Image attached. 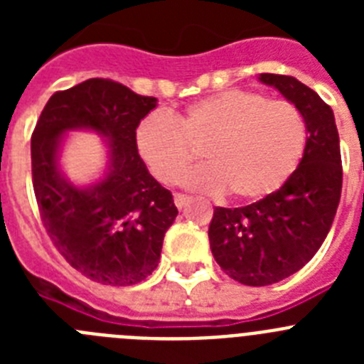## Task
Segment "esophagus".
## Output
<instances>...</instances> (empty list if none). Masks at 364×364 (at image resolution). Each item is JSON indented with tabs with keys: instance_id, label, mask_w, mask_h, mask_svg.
I'll list each match as a JSON object with an SVG mask.
<instances>
[{
	"instance_id": "esophagus-1",
	"label": "esophagus",
	"mask_w": 364,
	"mask_h": 364,
	"mask_svg": "<svg viewBox=\"0 0 364 364\" xmlns=\"http://www.w3.org/2000/svg\"><path fill=\"white\" fill-rule=\"evenodd\" d=\"M189 202H191V197H188V195H180V193H176L175 195V205L178 208V210H184Z\"/></svg>"
}]
</instances>
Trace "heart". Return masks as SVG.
I'll return each instance as SVG.
<instances>
[{
  "label": "heart",
  "mask_w": 364,
  "mask_h": 364,
  "mask_svg": "<svg viewBox=\"0 0 364 364\" xmlns=\"http://www.w3.org/2000/svg\"><path fill=\"white\" fill-rule=\"evenodd\" d=\"M306 122L290 102L230 89L188 105L175 118L149 112L136 127V149L151 175L175 184L202 147L208 164L186 176L195 191L259 200L284 186L306 149Z\"/></svg>",
  "instance_id": "heart-1"
}]
</instances>
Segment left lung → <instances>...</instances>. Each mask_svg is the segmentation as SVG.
Segmentation results:
<instances>
[{
	"mask_svg": "<svg viewBox=\"0 0 364 364\" xmlns=\"http://www.w3.org/2000/svg\"><path fill=\"white\" fill-rule=\"evenodd\" d=\"M306 122V149L294 175L262 200L215 208L210 247L217 264L246 286L290 277L317 253L332 228L343 188L339 133L330 105L294 76L260 74Z\"/></svg>",
	"mask_w": 364,
	"mask_h": 364,
	"instance_id": "8db88e82",
	"label": "left lung"
}]
</instances>
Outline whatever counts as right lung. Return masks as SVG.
<instances>
[{"mask_svg":"<svg viewBox=\"0 0 364 364\" xmlns=\"http://www.w3.org/2000/svg\"><path fill=\"white\" fill-rule=\"evenodd\" d=\"M156 102L112 80H85L54 92L32 133V186L45 230L74 269L102 284L129 286L151 275L178 215L134 140ZM78 129L104 136L108 146L105 176L89 186L73 185L59 167L65 133Z\"/></svg>","mask_w":364,"mask_h":364,"instance_id":"add662e5","label":"right lung"}]
</instances>
